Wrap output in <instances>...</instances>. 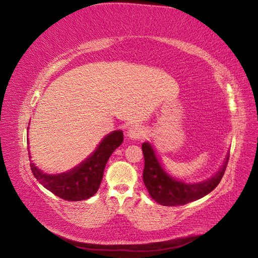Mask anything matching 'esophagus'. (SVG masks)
I'll return each instance as SVG.
<instances>
[{
    "instance_id": "esophagus-1",
    "label": "esophagus",
    "mask_w": 258,
    "mask_h": 258,
    "mask_svg": "<svg viewBox=\"0 0 258 258\" xmlns=\"http://www.w3.org/2000/svg\"><path fill=\"white\" fill-rule=\"evenodd\" d=\"M143 134H145V131H143L142 127H140V126H132L128 130L127 137L133 140H139L143 137Z\"/></svg>"
}]
</instances>
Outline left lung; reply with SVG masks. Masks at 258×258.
Here are the masks:
<instances>
[{
  "mask_svg": "<svg viewBox=\"0 0 258 258\" xmlns=\"http://www.w3.org/2000/svg\"><path fill=\"white\" fill-rule=\"evenodd\" d=\"M145 156V169H143V182L149 191L152 199L163 206H182L195 200L203 198L212 192L221 182L224 175L229 157L214 177L197 184H186L169 176L157 160V157L149 143L142 145Z\"/></svg>",
  "mask_w": 258,
  "mask_h": 258,
  "instance_id": "8db88e82",
  "label": "left lung"
}]
</instances>
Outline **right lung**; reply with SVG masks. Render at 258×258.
Listing matches in <instances>:
<instances>
[{"label":"right lung","mask_w":258,"mask_h":258,"mask_svg":"<svg viewBox=\"0 0 258 258\" xmlns=\"http://www.w3.org/2000/svg\"><path fill=\"white\" fill-rule=\"evenodd\" d=\"M123 139L121 131L107 135L92 156L67 173L47 175L41 172L33 161H30V169L36 180L59 198L68 202L89 199L98 191L109 157L123 143Z\"/></svg>","instance_id":"obj_1"}]
</instances>
